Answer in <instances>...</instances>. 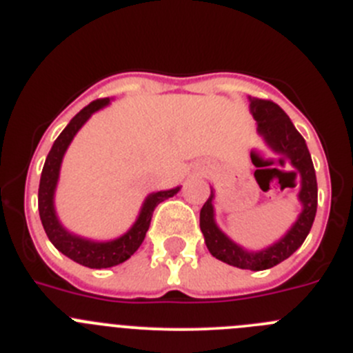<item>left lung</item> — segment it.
<instances>
[{"mask_svg":"<svg viewBox=\"0 0 353 353\" xmlns=\"http://www.w3.org/2000/svg\"><path fill=\"white\" fill-rule=\"evenodd\" d=\"M250 112L256 121V131L263 141L268 143L269 148L292 160V165L300 172L302 190L299 193V200L302 203V214L299 215L292 229L274 245L260 252H248L243 246L236 245L217 228L214 219V205H212L214 190H210V196L200 210V229L205 236L208 252L215 259L239 269L263 271L288 259L305 241L317 212V179L305 139L296 131L285 110L271 100L250 98Z\"/></svg>","mask_w":353,"mask_h":353,"instance_id":"obj_1","label":"left lung"}]
</instances>
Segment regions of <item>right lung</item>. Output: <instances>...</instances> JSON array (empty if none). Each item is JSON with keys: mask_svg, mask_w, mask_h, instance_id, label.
I'll list each match as a JSON object with an SVG mask.
<instances>
[{"mask_svg": "<svg viewBox=\"0 0 353 353\" xmlns=\"http://www.w3.org/2000/svg\"><path fill=\"white\" fill-rule=\"evenodd\" d=\"M108 103H110L108 98L91 101L88 107L82 108V110L68 122V125L61 131V134L58 136L57 141L51 146L50 153H48L43 172H41L39 193H37V205H39L41 222H43L44 231H46L48 238L53 243L54 248H57L58 252L63 253V255H67L68 259L74 260V262L91 269H107L125 262V260L141 246L143 239H145L146 236V231H148L150 228V222H152V215L157 205H159L160 201L167 200V198L174 196V194L181 190V188L177 186L174 188V190L157 191V193L148 194L145 203H143L138 219H136V222L132 224V228L129 229L125 234H122L121 238L112 239V241H93V239L81 238V236L68 232L67 229L60 224V221H58L57 217V212H54L53 198L54 190H57L58 176H60L61 160H63L65 152H67L68 145H70V141L74 139V136L77 134L79 129L85 124V121H88L94 112L107 107Z\"/></svg>", "mask_w": 353, "mask_h": 353, "instance_id": "obj_1", "label": "right lung"}]
</instances>
